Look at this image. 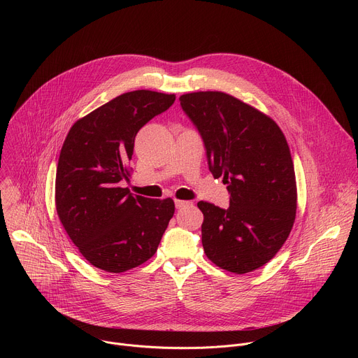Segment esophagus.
<instances>
[{
  "mask_svg": "<svg viewBox=\"0 0 358 358\" xmlns=\"http://www.w3.org/2000/svg\"><path fill=\"white\" fill-rule=\"evenodd\" d=\"M174 203H176V208H177V210H181V208H184V207H189V206H191V202H188V201H181V199H176Z\"/></svg>",
  "mask_w": 358,
  "mask_h": 358,
  "instance_id": "1",
  "label": "esophagus"
}]
</instances>
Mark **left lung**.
<instances>
[{"label":"left lung","mask_w":358,"mask_h":358,"mask_svg":"<svg viewBox=\"0 0 358 358\" xmlns=\"http://www.w3.org/2000/svg\"><path fill=\"white\" fill-rule=\"evenodd\" d=\"M180 105L203 141L210 171L229 192L227 210L198 202L203 250L221 269H258L282 248L296 217L287 141L271 117L231 94L187 93Z\"/></svg>","instance_id":"left-lung-1"}]
</instances>
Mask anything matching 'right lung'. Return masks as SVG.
Wrapping results in <instances>:
<instances>
[{
  "instance_id": "obj_1",
  "label": "right lung",
  "mask_w": 358,
  "mask_h": 358,
  "mask_svg": "<svg viewBox=\"0 0 358 358\" xmlns=\"http://www.w3.org/2000/svg\"><path fill=\"white\" fill-rule=\"evenodd\" d=\"M174 94L123 93L79 119L69 130L57 169L58 217L85 259L110 273L133 269L156 253L174 201L150 199L122 188L129 180L138 130L166 112Z\"/></svg>"
}]
</instances>
